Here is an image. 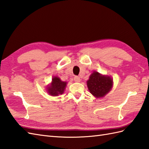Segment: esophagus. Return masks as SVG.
Instances as JSON below:
<instances>
[{
  "label": "esophagus",
  "mask_w": 149,
  "mask_h": 149,
  "mask_svg": "<svg viewBox=\"0 0 149 149\" xmlns=\"http://www.w3.org/2000/svg\"><path fill=\"white\" fill-rule=\"evenodd\" d=\"M74 80L75 82H80L81 81V79L79 77H77V76H76L74 78Z\"/></svg>",
  "instance_id": "obj_1"
}]
</instances>
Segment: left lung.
<instances>
[{
	"label": "left lung",
	"mask_w": 149,
	"mask_h": 149,
	"mask_svg": "<svg viewBox=\"0 0 149 149\" xmlns=\"http://www.w3.org/2000/svg\"><path fill=\"white\" fill-rule=\"evenodd\" d=\"M87 85L90 93L96 98L103 97L113 87V80L110 76L103 75L97 71H94L87 81Z\"/></svg>",
	"instance_id": "left-lung-1"
}]
</instances>
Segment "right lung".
<instances>
[{
	"mask_svg": "<svg viewBox=\"0 0 149 149\" xmlns=\"http://www.w3.org/2000/svg\"><path fill=\"white\" fill-rule=\"evenodd\" d=\"M68 82L63 81L58 77H54L52 82L47 87V92L52 96H58L62 94L67 85Z\"/></svg>",
	"mask_w": 149,
	"mask_h": 149,
	"instance_id": "add662e5",
	"label": "right lung"
}]
</instances>
